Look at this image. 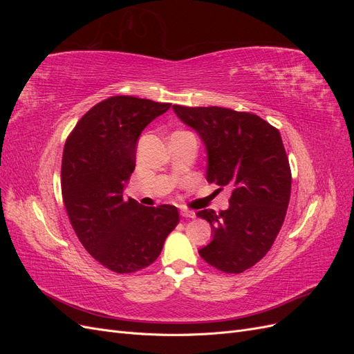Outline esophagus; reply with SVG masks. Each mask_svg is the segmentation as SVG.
I'll return each instance as SVG.
<instances>
[{"instance_id": "esophagus-1", "label": "esophagus", "mask_w": 354, "mask_h": 354, "mask_svg": "<svg viewBox=\"0 0 354 354\" xmlns=\"http://www.w3.org/2000/svg\"><path fill=\"white\" fill-rule=\"evenodd\" d=\"M180 214H181V217H186V218H195V216H196L195 211H190L186 208H181Z\"/></svg>"}]
</instances>
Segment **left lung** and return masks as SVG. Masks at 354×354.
Listing matches in <instances>:
<instances>
[{"label":"left lung","mask_w":354,"mask_h":354,"mask_svg":"<svg viewBox=\"0 0 354 354\" xmlns=\"http://www.w3.org/2000/svg\"><path fill=\"white\" fill-rule=\"evenodd\" d=\"M173 111L205 145L208 183L233 189L227 209L198 211L212 230L199 255L224 273H242L269 252L286 216L291 168L281 133L254 113L218 106Z\"/></svg>","instance_id":"obj_1"}]
</instances>
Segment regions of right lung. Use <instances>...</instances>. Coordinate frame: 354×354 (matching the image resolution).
I'll use <instances>...</instances> for the list:
<instances>
[{
  "mask_svg": "<svg viewBox=\"0 0 354 354\" xmlns=\"http://www.w3.org/2000/svg\"><path fill=\"white\" fill-rule=\"evenodd\" d=\"M169 103L113 95L85 113L62 158V196L72 227L93 259L116 273L151 266L177 226L174 205L143 207L124 198L137 140Z\"/></svg>",
  "mask_w": 354,
  "mask_h": 354,
  "instance_id": "1",
  "label": "right lung"
}]
</instances>
